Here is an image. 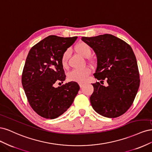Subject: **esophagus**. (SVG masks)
Masks as SVG:
<instances>
[{
    "mask_svg": "<svg viewBox=\"0 0 152 152\" xmlns=\"http://www.w3.org/2000/svg\"><path fill=\"white\" fill-rule=\"evenodd\" d=\"M79 86H80V88H82V87H83V86H84V84H82V83H79Z\"/></svg>",
    "mask_w": 152,
    "mask_h": 152,
    "instance_id": "esophagus-1",
    "label": "esophagus"
}]
</instances>
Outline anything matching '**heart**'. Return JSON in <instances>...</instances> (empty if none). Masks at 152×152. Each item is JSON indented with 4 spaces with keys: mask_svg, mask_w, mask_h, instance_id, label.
I'll use <instances>...</instances> for the list:
<instances>
[{
    "mask_svg": "<svg viewBox=\"0 0 152 152\" xmlns=\"http://www.w3.org/2000/svg\"><path fill=\"white\" fill-rule=\"evenodd\" d=\"M75 49L76 52L84 58H88L91 54V48L89 45L84 42H80L76 44ZM70 56V50H66L62 54L61 62L63 67H66L68 59ZM91 69L88 67H85L82 69L73 70L68 73L67 78L69 81L76 82L82 83L84 82L88 76L91 74Z\"/></svg>",
    "mask_w": 152,
    "mask_h": 152,
    "instance_id": "b5f03b06",
    "label": "heart"
}]
</instances>
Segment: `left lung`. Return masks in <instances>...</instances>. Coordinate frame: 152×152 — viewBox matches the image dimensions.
I'll return each mask as SVG.
<instances>
[{
    "instance_id": "obj_1",
    "label": "left lung",
    "mask_w": 152,
    "mask_h": 152,
    "mask_svg": "<svg viewBox=\"0 0 152 152\" xmlns=\"http://www.w3.org/2000/svg\"><path fill=\"white\" fill-rule=\"evenodd\" d=\"M82 40L94 50L97 56L94 77L100 82L92 84L94 92L90 97L92 107L99 115L116 118L125 113L133 103L140 79L135 54L131 47L117 37L104 34Z\"/></svg>"
}]
</instances>
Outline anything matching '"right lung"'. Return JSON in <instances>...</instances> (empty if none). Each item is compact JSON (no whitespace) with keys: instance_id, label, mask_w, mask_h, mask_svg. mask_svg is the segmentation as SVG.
<instances>
[{"instance_id":"right-lung-1","label":"right lung","mask_w":152,"mask_h":152,"mask_svg":"<svg viewBox=\"0 0 152 152\" xmlns=\"http://www.w3.org/2000/svg\"><path fill=\"white\" fill-rule=\"evenodd\" d=\"M77 39L49 35L34 45L27 56L22 86L32 109L44 118H56L65 112L80 89L75 82L54 86L65 80L61 58Z\"/></svg>"}]
</instances>
